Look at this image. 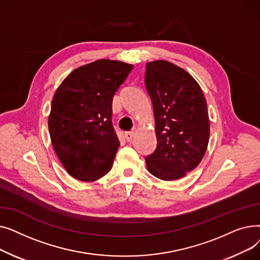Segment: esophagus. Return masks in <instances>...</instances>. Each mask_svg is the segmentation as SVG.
Returning a JSON list of instances; mask_svg holds the SVG:
<instances>
[{"instance_id": "esophagus-1", "label": "esophagus", "mask_w": 260, "mask_h": 260, "mask_svg": "<svg viewBox=\"0 0 260 260\" xmlns=\"http://www.w3.org/2000/svg\"><path fill=\"white\" fill-rule=\"evenodd\" d=\"M124 137L126 139V141H132V139L135 137V132H126L124 134Z\"/></svg>"}]
</instances>
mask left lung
<instances>
[{
	"label": "left lung",
	"instance_id": "1",
	"mask_svg": "<svg viewBox=\"0 0 260 260\" xmlns=\"http://www.w3.org/2000/svg\"><path fill=\"white\" fill-rule=\"evenodd\" d=\"M145 86L152 99L157 147L145 157L148 172L166 181L193 171L207 152L210 119L197 81L169 61L146 63Z\"/></svg>",
	"mask_w": 260,
	"mask_h": 260
}]
</instances>
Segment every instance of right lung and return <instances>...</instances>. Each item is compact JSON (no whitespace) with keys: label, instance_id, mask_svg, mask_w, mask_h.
Returning a JSON list of instances; mask_svg holds the SVG:
<instances>
[{"label":"right lung","instance_id":"1","mask_svg":"<svg viewBox=\"0 0 260 260\" xmlns=\"http://www.w3.org/2000/svg\"><path fill=\"white\" fill-rule=\"evenodd\" d=\"M134 65L101 59L68 75L53 94L48 129L62 166L77 180L111 171L120 142L112 124L113 98Z\"/></svg>","mask_w":260,"mask_h":260}]
</instances>
